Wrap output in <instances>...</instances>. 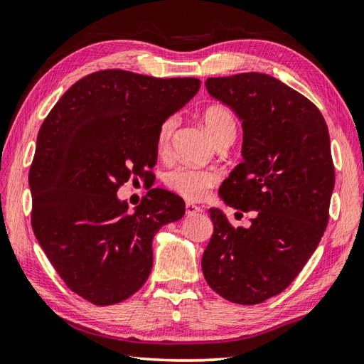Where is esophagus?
<instances>
[{"label": "esophagus", "instance_id": "34e87169", "mask_svg": "<svg viewBox=\"0 0 364 364\" xmlns=\"http://www.w3.org/2000/svg\"><path fill=\"white\" fill-rule=\"evenodd\" d=\"M203 209L200 208V205H196L193 203H187L185 204V212H187V215H195L196 212H201Z\"/></svg>", "mask_w": 364, "mask_h": 364}]
</instances>
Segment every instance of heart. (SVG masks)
Masks as SVG:
<instances>
[{"instance_id":"heart-1","label":"heart","mask_w":364,"mask_h":364,"mask_svg":"<svg viewBox=\"0 0 364 364\" xmlns=\"http://www.w3.org/2000/svg\"><path fill=\"white\" fill-rule=\"evenodd\" d=\"M201 120L205 132L210 134V138L214 139L215 144L228 138V136H235V115H232L228 107L222 105L208 106L201 114ZM176 127V115H171V117H168L160 125L159 136H156V146H159L160 154L168 152ZM218 181H220V174H218L217 169L195 168L187 166V164L171 169L166 177H164V182H166L171 190H174L176 193L193 201L201 200V198L208 195L209 190L214 188Z\"/></svg>"}]
</instances>
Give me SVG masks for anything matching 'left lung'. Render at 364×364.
<instances>
[{
    "label": "left lung",
    "instance_id": "obj_1",
    "mask_svg": "<svg viewBox=\"0 0 364 364\" xmlns=\"http://www.w3.org/2000/svg\"><path fill=\"white\" fill-rule=\"evenodd\" d=\"M205 88L244 128V161L218 193L253 217L242 228L209 209L214 232L203 274L231 303L259 304L293 282L326 230L334 188L330 134L317 106L272 75L209 77Z\"/></svg>",
    "mask_w": 364,
    "mask_h": 364
}]
</instances>
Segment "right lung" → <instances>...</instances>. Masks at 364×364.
Instances as JSON below:
<instances>
[{
    "label": "right lung",
    "instance_id": "right-lung-1",
    "mask_svg": "<svg viewBox=\"0 0 364 364\" xmlns=\"http://www.w3.org/2000/svg\"><path fill=\"white\" fill-rule=\"evenodd\" d=\"M200 85L195 77L97 71L75 82L41 125L28 176L31 226L80 298L111 306L134 294L152 271L155 232L183 217V200L168 190H149L133 214L117 191L152 174L160 125Z\"/></svg>",
    "mask_w": 364,
    "mask_h": 364
}]
</instances>
